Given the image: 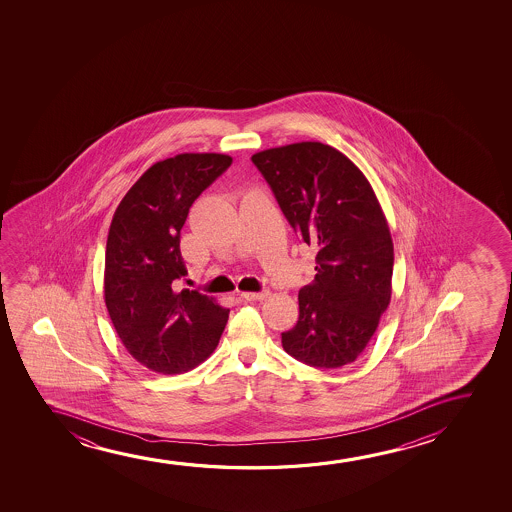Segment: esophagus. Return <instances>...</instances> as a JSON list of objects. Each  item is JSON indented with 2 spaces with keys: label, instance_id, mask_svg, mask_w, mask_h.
Listing matches in <instances>:
<instances>
[{
  "label": "esophagus",
  "instance_id": "esophagus-1",
  "mask_svg": "<svg viewBox=\"0 0 512 512\" xmlns=\"http://www.w3.org/2000/svg\"><path fill=\"white\" fill-rule=\"evenodd\" d=\"M239 295L245 301H264V299H267V295H269V290H264V292H241Z\"/></svg>",
  "mask_w": 512,
  "mask_h": 512
}]
</instances>
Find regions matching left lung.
<instances>
[{"label":"left lung","instance_id":"1","mask_svg":"<svg viewBox=\"0 0 512 512\" xmlns=\"http://www.w3.org/2000/svg\"><path fill=\"white\" fill-rule=\"evenodd\" d=\"M252 162L316 252L315 280L299 290V320L281 334L283 350L320 369L355 362L392 297V236L371 183L320 141L269 148Z\"/></svg>","mask_w":512,"mask_h":512}]
</instances>
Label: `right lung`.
I'll return each instance as SVG.
<instances>
[{"label": "right lung", "instance_id": "add662e5", "mask_svg": "<svg viewBox=\"0 0 512 512\" xmlns=\"http://www.w3.org/2000/svg\"><path fill=\"white\" fill-rule=\"evenodd\" d=\"M232 164L224 154L155 162L113 215L105 257V302L127 351L162 374L189 371L217 348L229 309L183 288L180 231L190 206Z\"/></svg>", "mask_w": 512, "mask_h": 512}]
</instances>
